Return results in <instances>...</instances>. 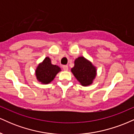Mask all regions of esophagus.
<instances>
[{
    "label": "esophagus",
    "instance_id": "obj_1",
    "mask_svg": "<svg viewBox=\"0 0 134 134\" xmlns=\"http://www.w3.org/2000/svg\"><path fill=\"white\" fill-rule=\"evenodd\" d=\"M62 68L64 71H68V66L67 65H63L62 66Z\"/></svg>",
    "mask_w": 134,
    "mask_h": 134
}]
</instances>
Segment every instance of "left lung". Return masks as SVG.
<instances>
[{
    "label": "left lung",
    "instance_id": "8db88e82",
    "mask_svg": "<svg viewBox=\"0 0 134 134\" xmlns=\"http://www.w3.org/2000/svg\"><path fill=\"white\" fill-rule=\"evenodd\" d=\"M71 72L81 85L84 86L92 84L97 75L96 68L83 56L75 59V66L71 68Z\"/></svg>",
    "mask_w": 134,
    "mask_h": 134
}]
</instances>
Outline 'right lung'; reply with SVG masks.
I'll use <instances>...</instances> for the list:
<instances>
[{"mask_svg": "<svg viewBox=\"0 0 134 134\" xmlns=\"http://www.w3.org/2000/svg\"><path fill=\"white\" fill-rule=\"evenodd\" d=\"M61 71L60 68L51 64L49 58L46 57L40 63L36 70V76L39 81L43 84H48Z\"/></svg>", "mask_w": 134, "mask_h": 134, "instance_id": "1", "label": "right lung"}]
</instances>
